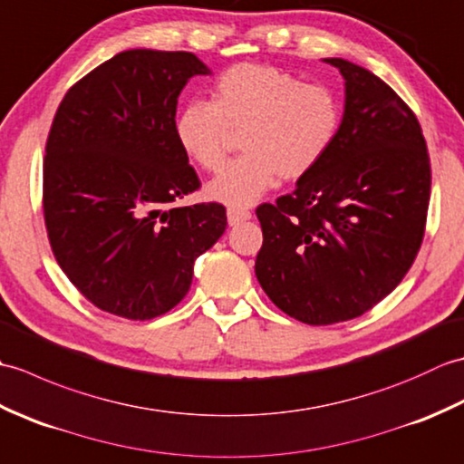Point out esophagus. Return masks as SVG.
<instances>
[{
    "label": "esophagus",
    "mask_w": 464,
    "mask_h": 464,
    "mask_svg": "<svg viewBox=\"0 0 464 464\" xmlns=\"http://www.w3.org/2000/svg\"><path fill=\"white\" fill-rule=\"evenodd\" d=\"M247 219H251V213L247 209H241V207H229L227 209V221H229V225H239Z\"/></svg>",
    "instance_id": "obj_1"
}]
</instances>
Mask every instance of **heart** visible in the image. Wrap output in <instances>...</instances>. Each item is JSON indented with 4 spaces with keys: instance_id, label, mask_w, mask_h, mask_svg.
<instances>
[{
    "instance_id": "b5f03b06",
    "label": "heart",
    "mask_w": 464,
    "mask_h": 464,
    "mask_svg": "<svg viewBox=\"0 0 464 464\" xmlns=\"http://www.w3.org/2000/svg\"><path fill=\"white\" fill-rule=\"evenodd\" d=\"M341 127V103L329 87L304 83L277 67L241 63L223 72L211 102L193 100L175 117L181 151L205 171H219L233 135L243 155L209 185V197L247 207L277 179L299 181L327 157Z\"/></svg>"
}]
</instances>
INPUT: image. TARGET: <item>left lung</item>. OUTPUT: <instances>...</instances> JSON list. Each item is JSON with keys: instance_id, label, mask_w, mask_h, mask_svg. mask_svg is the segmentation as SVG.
<instances>
[{"instance_id": "obj_1", "label": "left lung", "mask_w": 464, "mask_h": 464, "mask_svg": "<svg viewBox=\"0 0 464 464\" xmlns=\"http://www.w3.org/2000/svg\"><path fill=\"white\" fill-rule=\"evenodd\" d=\"M344 77V115L321 165L293 193L257 207L255 275L289 317H361L397 287L425 237L430 160L411 107L364 67L324 59Z\"/></svg>"}]
</instances>
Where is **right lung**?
Listing matches in <instances>:
<instances>
[{"instance_id":"add662e5","label":"right lung","mask_w":464,"mask_h":464,"mask_svg":"<svg viewBox=\"0 0 464 464\" xmlns=\"http://www.w3.org/2000/svg\"><path fill=\"white\" fill-rule=\"evenodd\" d=\"M209 69L189 52L130 49L72 85L45 143L44 219L67 279L131 321L171 311L227 227L221 203L171 207L201 187L175 140L177 97Z\"/></svg>"}]
</instances>
